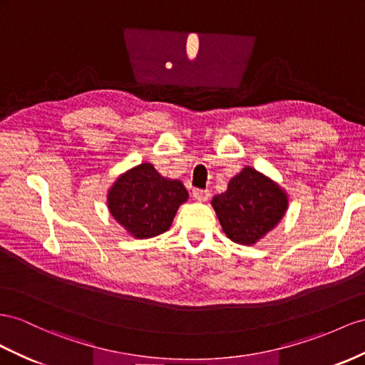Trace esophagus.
Masks as SVG:
<instances>
[{
    "label": "esophagus",
    "instance_id": "1",
    "mask_svg": "<svg viewBox=\"0 0 365 365\" xmlns=\"http://www.w3.org/2000/svg\"><path fill=\"white\" fill-rule=\"evenodd\" d=\"M192 197L195 202H207L211 197L210 191H203V190H194L192 191Z\"/></svg>",
    "mask_w": 365,
    "mask_h": 365
}]
</instances>
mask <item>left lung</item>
<instances>
[{
  "label": "left lung",
  "mask_w": 365,
  "mask_h": 365,
  "mask_svg": "<svg viewBox=\"0 0 365 365\" xmlns=\"http://www.w3.org/2000/svg\"><path fill=\"white\" fill-rule=\"evenodd\" d=\"M288 192L272 177L245 166L214 195L211 205L223 232L240 245H255L277 227L288 210Z\"/></svg>",
  "instance_id": "1"
}]
</instances>
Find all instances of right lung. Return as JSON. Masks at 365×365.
I'll use <instances>...</instances> for the list:
<instances>
[{"label": "right lung", "mask_w": 365, "mask_h": 365, "mask_svg": "<svg viewBox=\"0 0 365 365\" xmlns=\"http://www.w3.org/2000/svg\"><path fill=\"white\" fill-rule=\"evenodd\" d=\"M188 197L180 180L166 179L148 162L120 174L106 194L110 216L134 239H151L170 230Z\"/></svg>", "instance_id": "right-lung-1"}]
</instances>
